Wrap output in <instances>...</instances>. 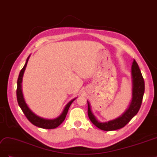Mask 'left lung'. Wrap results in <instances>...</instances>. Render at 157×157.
<instances>
[{
  "instance_id": "8db88e82",
  "label": "left lung",
  "mask_w": 157,
  "mask_h": 157,
  "mask_svg": "<svg viewBox=\"0 0 157 157\" xmlns=\"http://www.w3.org/2000/svg\"><path fill=\"white\" fill-rule=\"evenodd\" d=\"M132 82V98L129 107L121 116L107 122H100L95 116L91 109L90 102H88V115L90 120L99 129L104 131H112L125 126L132 118L138 113L145 92V82L139 66L134 60L131 69Z\"/></svg>"
}]
</instances>
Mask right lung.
<instances>
[{"label":"right lung","instance_id":"1","mask_svg":"<svg viewBox=\"0 0 157 157\" xmlns=\"http://www.w3.org/2000/svg\"><path fill=\"white\" fill-rule=\"evenodd\" d=\"M29 58H30V55L27 58L25 65L23 66V67L21 70L20 75H19V77H18L17 82V90H16L17 103L19 104V106H20V108L21 109L22 111L23 112V113H24V115H25L27 119L29 120L33 125L41 128H44V129H54V128H56L58 126H59L61 123L64 121L71 103H72L75 100L76 98H74L72 99V100H71L67 105H65L63 111L62 113H61V115L56 118H54V119H48V118H42L36 115L35 113H33L31 110L30 108L28 107L27 104L25 101V99L23 98V95L22 92V87H21L23 76V74H24V71L25 70L26 66L27 65V62L28 61H29Z\"/></svg>","mask_w":157,"mask_h":157}]
</instances>
